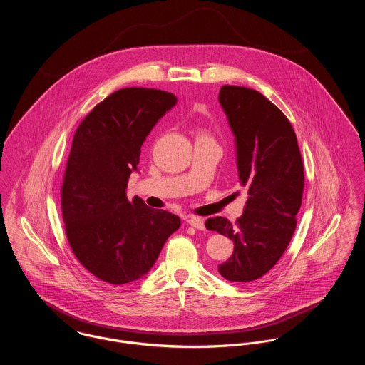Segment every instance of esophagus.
Masks as SVG:
<instances>
[{
    "label": "esophagus",
    "mask_w": 365,
    "mask_h": 365,
    "mask_svg": "<svg viewBox=\"0 0 365 365\" xmlns=\"http://www.w3.org/2000/svg\"><path fill=\"white\" fill-rule=\"evenodd\" d=\"M187 224L196 230H204V220L200 217H189Z\"/></svg>",
    "instance_id": "1"
}]
</instances>
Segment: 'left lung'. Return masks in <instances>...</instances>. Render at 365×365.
Segmentation results:
<instances>
[{
	"instance_id": "left-lung-1",
	"label": "left lung",
	"mask_w": 365,
	"mask_h": 365,
	"mask_svg": "<svg viewBox=\"0 0 365 365\" xmlns=\"http://www.w3.org/2000/svg\"><path fill=\"white\" fill-rule=\"evenodd\" d=\"M218 101L235 135L247 200L235 224L214 217L205 221V228L234 241V253L218 266L220 274L234 283H250L273 269L294 235L304 163L291 123L260 92L224 85Z\"/></svg>"
}]
</instances>
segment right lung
I'll list each match as a JSON object with an SVG mask.
<instances>
[{
	"mask_svg": "<svg viewBox=\"0 0 365 365\" xmlns=\"http://www.w3.org/2000/svg\"><path fill=\"white\" fill-rule=\"evenodd\" d=\"M176 101L161 89L123 88L99 102L74 134L61 186L64 230L78 262L105 283L143 277L180 227L178 215L125 196L145 137Z\"/></svg>",
	"mask_w": 365,
	"mask_h": 365,
	"instance_id": "1",
	"label": "right lung"
}]
</instances>
